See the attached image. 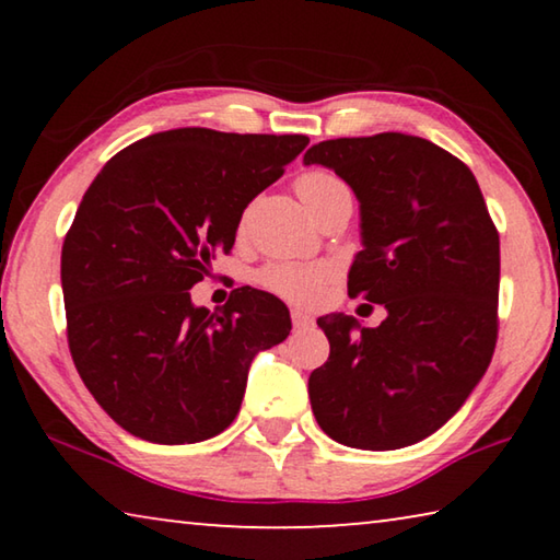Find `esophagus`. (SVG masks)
<instances>
[{"mask_svg":"<svg viewBox=\"0 0 560 560\" xmlns=\"http://www.w3.org/2000/svg\"><path fill=\"white\" fill-rule=\"evenodd\" d=\"M291 324H293V328H296V330L311 328V326H314V316H308L306 311L293 308V311H291Z\"/></svg>","mask_w":560,"mask_h":560,"instance_id":"esophagus-1","label":"esophagus"}]
</instances>
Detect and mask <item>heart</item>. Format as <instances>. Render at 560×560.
Here are the masks:
<instances>
[{
  "mask_svg": "<svg viewBox=\"0 0 560 560\" xmlns=\"http://www.w3.org/2000/svg\"><path fill=\"white\" fill-rule=\"evenodd\" d=\"M296 192L311 214H318L338 195H348L346 185L328 173H306L296 179ZM334 269L326 264H269L259 271V283L287 301L314 306L324 299Z\"/></svg>",
  "mask_w": 560,
  "mask_h": 560,
  "instance_id": "b5f03b06",
  "label": "heart"
}]
</instances>
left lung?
Segmentation results:
<instances>
[{"mask_svg":"<svg viewBox=\"0 0 560 560\" xmlns=\"http://www.w3.org/2000/svg\"><path fill=\"white\" fill-rule=\"evenodd\" d=\"M303 165L346 179L360 207L348 293L383 303L363 328L320 316L330 355L308 377L330 440L400 450L438 432L485 377L497 346L499 234L471 170L405 132L324 140Z\"/></svg>","mask_w":560,"mask_h":560,"instance_id":"left-lung-1","label":"left lung"}]
</instances>
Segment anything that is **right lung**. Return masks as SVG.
I'll use <instances>...</instances> for the list:
<instances>
[{"mask_svg":"<svg viewBox=\"0 0 560 560\" xmlns=\"http://www.w3.org/2000/svg\"><path fill=\"white\" fill-rule=\"evenodd\" d=\"M306 145V136L163 130L120 150L86 189L61 249L69 348L126 432L158 444L214 438L240 412L252 360L287 340L289 308L271 293L242 287L210 311L189 289Z\"/></svg>","mask_w":560,"mask_h":560,"instance_id":"1","label":"right lung"}]
</instances>
